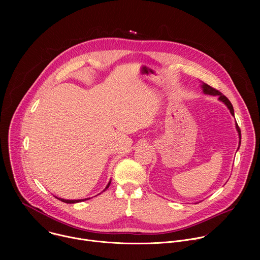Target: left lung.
<instances>
[{
    "instance_id": "1",
    "label": "left lung",
    "mask_w": 260,
    "mask_h": 260,
    "mask_svg": "<svg viewBox=\"0 0 260 260\" xmlns=\"http://www.w3.org/2000/svg\"><path fill=\"white\" fill-rule=\"evenodd\" d=\"M202 88H203V91H204V93L205 94H210V95H218L219 96V100L221 101V102H223L225 105H226V107L229 108V110L231 111V113H232V115L233 116H235V112H234V107H233V105H232V103L230 102V100L224 95V94H222L219 90H217V89H215V88H213V87H211L210 85H208V84H206V83H203L202 84ZM236 128H237V131H238V133H239V138H240V145H241V129H240V127H239V125H238V123L236 122ZM240 145H239V147H240ZM239 149V148H238Z\"/></svg>"
}]
</instances>
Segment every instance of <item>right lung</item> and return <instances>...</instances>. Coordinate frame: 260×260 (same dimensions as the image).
<instances>
[{
  "label": "right lung",
  "instance_id": "obj_1",
  "mask_svg": "<svg viewBox=\"0 0 260 260\" xmlns=\"http://www.w3.org/2000/svg\"><path fill=\"white\" fill-rule=\"evenodd\" d=\"M110 183H111V181L108 183V185L106 186V188L104 189V191L110 186ZM56 199H58L59 201H61V202H63V203H67V204H75V203H79V202H82V201H86V200H88V199H84V200H63V199H59V198H56Z\"/></svg>",
  "mask_w": 260,
  "mask_h": 260
}]
</instances>
